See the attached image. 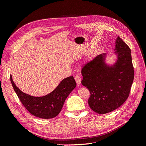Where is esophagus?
<instances>
[{
	"label": "esophagus",
	"instance_id": "34e87169",
	"mask_svg": "<svg viewBox=\"0 0 146 146\" xmlns=\"http://www.w3.org/2000/svg\"><path fill=\"white\" fill-rule=\"evenodd\" d=\"M75 80H76V83H77L78 85H79L81 83L82 79H81L80 76H79L78 75H77V76H76V77H75Z\"/></svg>",
	"mask_w": 146,
	"mask_h": 146
}]
</instances>
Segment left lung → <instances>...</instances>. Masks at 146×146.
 Returning a JSON list of instances; mask_svg holds the SVG:
<instances>
[{"instance_id": "1", "label": "left lung", "mask_w": 146, "mask_h": 146, "mask_svg": "<svg viewBox=\"0 0 146 146\" xmlns=\"http://www.w3.org/2000/svg\"><path fill=\"white\" fill-rule=\"evenodd\" d=\"M113 65L105 62L107 54H102L86 62L82 69V84L90 92L88 104L92 111L100 114L111 112L125 102L129 96L134 78L131 50L117 36Z\"/></svg>"}]
</instances>
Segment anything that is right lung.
<instances>
[{"instance_id": "add662e5", "label": "right lung", "mask_w": 146, "mask_h": 146, "mask_svg": "<svg viewBox=\"0 0 146 146\" xmlns=\"http://www.w3.org/2000/svg\"><path fill=\"white\" fill-rule=\"evenodd\" d=\"M10 80L15 92L25 108L33 116L42 119L56 117L69 94L76 86L73 76L64 78L50 93L42 97H35L24 93L16 86L10 76Z\"/></svg>"}]
</instances>
